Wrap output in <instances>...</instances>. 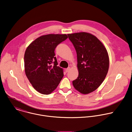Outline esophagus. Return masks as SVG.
Wrapping results in <instances>:
<instances>
[{"label": "esophagus", "mask_w": 132, "mask_h": 132, "mask_svg": "<svg viewBox=\"0 0 132 132\" xmlns=\"http://www.w3.org/2000/svg\"><path fill=\"white\" fill-rule=\"evenodd\" d=\"M70 67H68L67 68H66V69H65L66 72H68L70 70Z\"/></svg>", "instance_id": "obj_1"}]
</instances>
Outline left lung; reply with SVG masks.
I'll return each instance as SVG.
<instances>
[{
	"instance_id": "left-lung-1",
	"label": "left lung",
	"mask_w": 132,
	"mask_h": 132,
	"mask_svg": "<svg viewBox=\"0 0 132 132\" xmlns=\"http://www.w3.org/2000/svg\"><path fill=\"white\" fill-rule=\"evenodd\" d=\"M77 52L79 76L72 81L76 90L88 94L97 89L108 72L109 57L103 44L86 32L67 34Z\"/></svg>"
}]
</instances>
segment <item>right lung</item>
<instances>
[{
  "label": "right lung",
  "mask_w": 132,
  "mask_h": 132,
  "mask_svg": "<svg viewBox=\"0 0 132 132\" xmlns=\"http://www.w3.org/2000/svg\"><path fill=\"white\" fill-rule=\"evenodd\" d=\"M67 38L66 34L43 35L32 42L26 50V75L34 88L42 94H51L64 76L63 69L57 66L54 50Z\"/></svg>",
  "instance_id": "right-lung-1"
}]
</instances>
